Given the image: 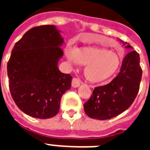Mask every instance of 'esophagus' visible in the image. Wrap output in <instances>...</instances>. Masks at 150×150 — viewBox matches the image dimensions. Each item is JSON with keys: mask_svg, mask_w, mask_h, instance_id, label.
I'll return each instance as SVG.
<instances>
[{"mask_svg": "<svg viewBox=\"0 0 150 150\" xmlns=\"http://www.w3.org/2000/svg\"><path fill=\"white\" fill-rule=\"evenodd\" d=\"M80 83H81V82H80L79 79H78V78H74L72 79V86L74 88H77V87H79L80 86Z\"/></svg>", "mask_w": 150, "mask_h": 150, "instance_id": "34e87169", "label": "esophagus"}]
</instances>
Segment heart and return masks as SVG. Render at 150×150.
<instances>
[{
    "mask_svg": "<svg viewBox=\"0 0 150 150\" xmlns=\"http://www.w3.org/2000/svg\"><path fill=\"white\" fill-rule=\"evenodd\" d=\"M69 60L86 66L84 75L88 82L98 83L105 81L116 74L121 64V56L116 52L99 46H83L74 52L68 50Z\"/></svg>",
    "mask_w": 150,
    "mask_h": 150,
    "instance_id": "obj_1",
    "label": "heart"
}]
</instances>
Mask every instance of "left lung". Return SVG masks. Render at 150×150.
I'll list each match as a JSON object with an SVG mask.
<instances>
[{"instance_id": "left-lung-1", "label": "left lung", "mask_w": 150, "mask_h": 150, "mask_svg": "<svg viewBox=\"0 0 150 150\" xmlns=\"http://www.w3.org/2000/svg\"><path fill=\"white\" fill-rule=\"evenodd\" d=\"M120 41L131 52L123 59L117 76L107 85L95 88L84 104L85 112L90 118L106 120L121 114L132 105L138 93L142 77L140 55L128 43Z\"/></svg>"}]
</instances>
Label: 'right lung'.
I'll list each match as a JSON object with an SVG mask.
<instances>
[{
    "mask_svg": "<svg viewBox=\"0 0 150 150\" xmlns=\"http://www.w3.org/2000/svg\"><path fill=\"white\" fill-rule=\"evenodd\" d=\"M64 39L55 25L28 30L16 43L7 63L10 93L22 112L38 119L59 112L63 94L71 89L72 76L58 67Z\"/></svg>",
    "mask_w": 150,
    "mask_h": 150,
    "instance_id": "1",
    "label": "right lung"
}]
</instances>
